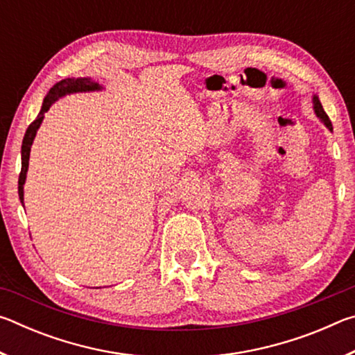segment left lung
Returning <instances> with one entry per match:
<instances>
[{"mask_svg": "<svg viewBox=\"0 0 355 355\" xmlns=\"http://www.w3.org/2000/svg\"><path fill=\"white\" fill-rule=\"evenodd\" d=\"M313 110H315V112H316V116L322 120L324 125H326V127H327L329 130H332V122H330V120H329V116L326 114V111L322 110L321 101H320V98L316 97V95L313 97Z\"/></svg>", "mask_w": 355, "mask_h": 355, "instance_id": "8db88e82", "label": "left lung"}]
</instances>
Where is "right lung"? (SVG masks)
Here are the masks:
<instances>
[{"label":"right lung","instance_id":"right-lung-1","mask_svg":"<svg viewBox=\"0 0 355 355\" xmlns=\"http://www.w3.org/2000/svg\"><path fill=\"white\" fill-rule=\"evenodd\" d=\"M101 86L98 83L92 81L91 78H67V80H62L56 83L55 86L50 89V92L44 100V105H42V110L39 112V116L35 117L34 122L29 125L25 137H23V144H21V172L19 175V196L20 200L23 203V184H25L26 180V172H28V164H29V152H31V146L33 141L35 137V133L40 127L42 120H44L45 112L50 110L51 105L59 97H64L67 94H73V92H89V91H98Z\"/></svg>","mask_w":355,"mask_h":355}]
</instances>
